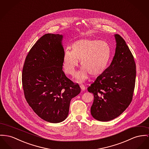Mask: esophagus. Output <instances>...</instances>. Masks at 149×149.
I'll return each mask as SVG.
<instances>
[{
	"label": "esophagus",
	"mask_w": 149,
	"mask_h": 149,
	"mask_svg": "<svg viewBox=\"0 0 149 149\" xmlns=\"http://www.w3.org/2000/svg\"><path fill=\"white\" fill-rule=\"evenodd\" d=\"M79 86H80V88H81V89L82 91H84V90H85V86L83 84H81L79 85Z\"/></svg>",
	"instance_id": "obj_1"
}]
</instances>
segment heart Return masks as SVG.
I'll return each instance as SVG.
<instances>
[{
  "label": "heart",
  "mask_w": 149,
  "mask_h": 149,
  "mask_svg": "<svg viewBox=\"0 0 149 149\" xmlns=\"http://www.w3.org/2000/svg\"><path fill=\"white\" fill-rule=\"evenodd\" d=\"M72 48V50H64L63 68L66 74L73 76L81 60L82 68L76 75L77 81L82 82L87 79L89 73L97 77L107 68L111 56V49L107 42L83 39L75 42Z\"/></svg>",
  "instance_id": "b5f03b06"
}]
</instances>
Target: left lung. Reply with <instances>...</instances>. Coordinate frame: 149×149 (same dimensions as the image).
<instances>
[{
  "instance_id": "left-lung-1",
  "label": "left lung",
  "mask_w": 149,
  "mask_h": 149,
  "mask_svg": "<svg viewBox=\"0 0 149 149\" xmlns=\"http://www.w3.org/2000/svg\"><path fill=\"white\" fill-rule=\"evenodd\" d=\"M116 47L109 67L88 88L94 95L91 114L96 120L108 121L120 116L132 102L136 70L133 56L125 41L115 34Z\"/></svg>"
}]
</instances>
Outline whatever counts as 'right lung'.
I'll return each mask as SVG.
<instances>
[{
  "label": "right lung",
  "mask_w": 149,
  "mask_h": 149,
  "mask_svg": "<svg viewBox=\"0 0 149 149\" xmlns=\"http://www.w3.org/2000/svg\"><path fill=\"white\" fill-rule=\"evenodd\" d=\"M63 36L46 34L30 49L24 64L22 83L25 99L41 119L52 123L68 115L71 99L81 91L63 70Z\"/></svg>",
  "instance_id": "right-lung-1"
}]
</instances>
